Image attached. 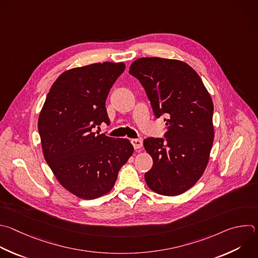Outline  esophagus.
Here are the masks:
<instances>
[{
	"label": "esophagus",
	"instance_id": "1",
	"mask_svg": "<svg viewBox=\"0 0 258 258\" xmlns=\"http://www.w3.org/2000/svg\"><path fill=\"white\" fill-rule=\"evenodd\" d=\"M132 144H133L135 150H139L143 147V140L142 139H134V140H132Z\"/></svg>",
	"mask_w": 258,
	"mask_h": 258
}]
</instances>
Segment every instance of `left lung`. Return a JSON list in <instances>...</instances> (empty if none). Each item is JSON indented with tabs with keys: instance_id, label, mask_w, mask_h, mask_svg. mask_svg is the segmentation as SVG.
Listing matches in <instances>:
<instances>
[{
	"instance_id": "obj_1",
	"label": "left lung",
	"mask_w": 258,
	"mask_h": 258,
	"mask_svg": "<svg viewBox=\"0 0 258 258\" xmlns=\"http://www.w3.org/2000/svg\"><path fill=\"white\" fill-rule=\"evenodd\" d=\"M130 74L143 85L156 117L167 116L166 141H144L153 158L146 183L158 195L179 196L199 181L209 163L215 137L212 97L198 73L182 60L142 57L131 64Z\"/></svg>"
}]
</instances>
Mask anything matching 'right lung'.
<instances>
[{
    "mask_svg": "<svg viewBox=\"0 0 258 258\" xmlns=\"http://www.w3.org/2000/svg\"><path fill=\"white\" fill-rule=\"evenodd\" d=\"M124 62L92 63L64 71L52 84L38 117L43 157L59 184L83 200L108 194L134 153L127 139L95 134L110 123L105 101Z\"/></svg>",
    "mask_w": 258,
    "mask_h": 258,
    "instance_id": "1",
    "label": "right lung"
}]
</instances>
